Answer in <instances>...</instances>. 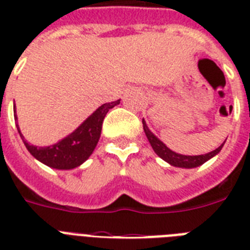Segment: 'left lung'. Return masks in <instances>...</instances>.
Instances as JSON below:
<instances>
[{"mask_svg":"<svg viewBox=\"0 0 250 250\" xmlns=\"http://www.w3.org/2000/svg\"><path fill=\"white\" fill-rule=\"evenodd\" d=\"M143 127H144V132L148 137L149 143L152 145L153 150L156 152V154L160 158H162L164 161H166L167 164H170L171 166L175 167H182V168H194V167H198L204 165L206 161H209L210 158H213L218 154V153L221 152L222 148H223V145L225 143L221 145V146H218L215 150L210 153H206V154H201V156H184V154H179L176 152H172L171 149H168L166 145L162 143V141L158 139V137L154 135V133L149 129V127L146 125L145 121L143 119Z\"/></svg>","mask_w":250,"mask_h":250,"instance_id":"obj_1","label":"left lung"}]
</instances>
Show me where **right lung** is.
Masks as SVG:
<instances>
[{
  "mask_svg": "<svg viewBox=\"0 0 250 250\" xmlns=\"http://www.w3.org/2000/svg\"><path fill=\"white\" fill-rule=\"evenodd\" d=\"M119 102L121 100L101 105L93 114H90L74 132L50 146H36V145L29 144L21 135L19 125H17L18 132L21 135L25 148L28 149V152L37 161H40L41 164L52 168H57V170H72L84 164L93 153L101 136L104 118L110 109L119 105ZM14 118L15 121H18L17 111L14 114Z\"/></svg>",
  "mask_w": 250,
  "mask_h": 250,
  "instance_id": "1",
  "label": "right lung"
}]
</instances>
